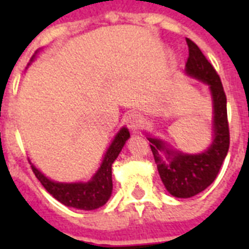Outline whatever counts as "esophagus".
Returning <instances> with one entry per match:
<instances>
[{
  "mask_svg": "<svg viewBox=\"0 0 249 249\" xmlns=\"http://www.w3.org/2000/svg\"><path fill=\"white\" fill-rule=\"evenodd\" d=\"M142 124H143V119H142L140 113L133 112L126 117V125H128V128L132 132H138L141 126H142Z\"/></svg>",
  "mask_w": 249,
  "mask_h": 249,
  "instance_id": "1",
  "label": "esophagus"
}]
</instances>
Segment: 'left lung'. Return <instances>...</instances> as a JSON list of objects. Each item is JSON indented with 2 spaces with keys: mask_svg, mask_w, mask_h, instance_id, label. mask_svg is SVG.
Instances as JSON below:
<instances>
[{
  "mask_svg": "<svg viewBox=\"0 0 249 249\" xmlns=\"http://www.w3.org/2000/svg\"><path fill=\"white\" fill-rule=\"evenodd\" d=\"M186 42L189 46L186 72L211 88L214 107V140L203 154L185 155L168 150L161 141L148 138L160 178L165 189L176 197H191L204 191L220 173L230 146L226 94L220 76L194 41L186 38ZM160 151H166V163L159 155Z\"/></svg>",
  "mask_w": 249,
  "mask_h": 249,
  "instance_id": "8db88e82",
  "label": "left lung"
}]
</instances>
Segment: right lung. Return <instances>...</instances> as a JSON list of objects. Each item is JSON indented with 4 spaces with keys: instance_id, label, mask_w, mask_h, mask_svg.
Here are the masks:
<instances>
[{
    "instance_id": "1",
    "label": "right lung",
    "mask_w": 249,
    "mask_h": 249,
    "mask_svg": "<svg viewBox=\"0 0 249 249\" xmlns=\"http://www.w3.org/2000/svg\"><path fill=\"white\" fill-rule=\"evenodd\" d=\"M130 134L126 128H123L117 133L112 144L107 150L101 168L91 181L86 183H58L50 181L40 170L32 165V170L36 178L44 186L45 190L56 200L67 207H73L84 211L99 208L108 200L112 193V164L124 147L125 142Z\"/></svg>"
}]
</instances>
